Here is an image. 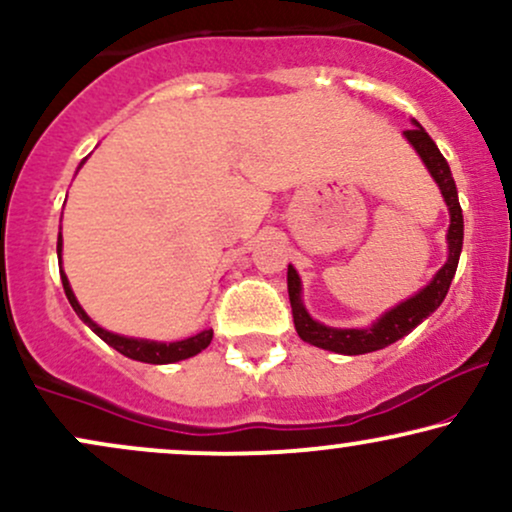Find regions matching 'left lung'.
Listing matches in <instances>:
<instances>
[{"mask_svg":"<svg viewBox=\"0 0 512 512\" xmlns=\"http://www.w3.org/2000/svg\"><path fill=\"white\" fill-rule=\"evenodd\" d=\"M406 140L413 144V149L418 151L422 163H425L430 175L441 189V197H444L446 206H449L451 225L446 232V242H449V258H446L444 266L439 268V273L420 289L418 294H413L410 299L401 301L394 308H389L387 313L380 315L375 323L368 327H327L318 320L311 318V313L306 311L304 299H301V277L296 273L294 266L287 268V289H289V304H292L294 315V327L299 332V337L304 342L318 346V349L344 353V356H361V353L380 351L384 346L399 342L401 337H406L408 332H413L427 315L437 311L441 301L449 294L451 280L456 275L460 251H463V208L458 201V189L453 182L451 168L446 163L437 144L425 128L418 121H413V128L403 132Z\"/></svg>","mask_w":512,"mask_h":512,"instance_id":"left-lung-1","label":"left lung"}]
</instances>
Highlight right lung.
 Wrapping results in <instances>:
<instances>
[{
	"label": "right lung",
	"mask_w": 512,
	"mask_h": 512,
	"mask_svg": "<svg viewBox=\"0 0 512 512\" xmlns=\"http://www.w3.org/2000/svg\"><path fill=\"white\" fill-rule=\"evenodd\" d=\"M85 163V161H82ZM80 163V166H82ZM61 249H63V239H61V232H59V242H56V256L61 258ZM61 273V282H63V292H66L68 301H71L73 311L78 313V318L85 323L90 330L97 334V337H102L106 344L113 346L118 353H123V356L132 358V361H140V363H151V365H166V363H178V361H185V358H192L197 356L206 349L208 344H211L213 339V330H204L199 334H194V337H187V339H180V342H151V339H135V337H125V334H116V332H109L104 330V327H99L94 320L82 311V306L78 304V299H75L73 289H71V282H68L66 273H63V266L59 268Z\"/></svg>",
	"instance_id": "obj_1"
}]
</instances>
